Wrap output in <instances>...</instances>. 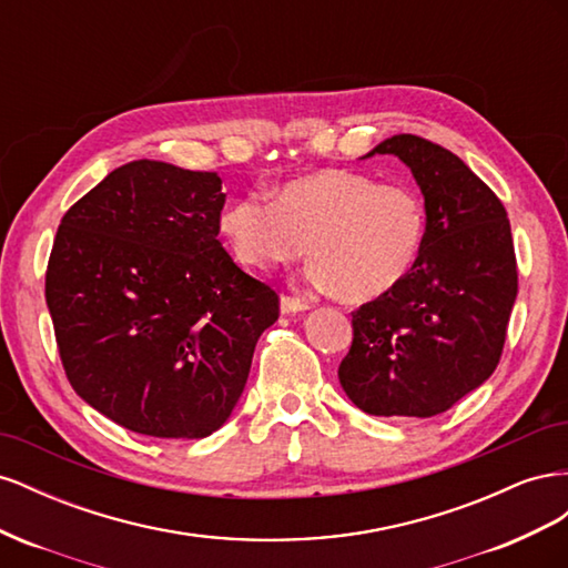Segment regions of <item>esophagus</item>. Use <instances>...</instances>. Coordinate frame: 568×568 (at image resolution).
<instances>
[{"label": "esophagus", "instance_id": "1", "mask_svg": "<svg viewBox=\"0 0 568 568\" xmlns=\"http://www.w3.org/2000/svg\"><path fill=\"white\" fill-rule=\"evenodd\" d=\"M280 305H282V313H286V315L311 311V301H303V298H296V296H282Z\"/></svg>", "mask_w": 568, "mask_h": 568}]
</instances>
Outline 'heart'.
<instances>
[{
    "instance_id": "b5f03b06",
    "label": "heart",
    "mask_w": 568,
    "mask_h": 568,
    "mask_svg": "<svg viewBox=\"0 0 568 568\" xmlns=\"http://www.w3.org/2000/svg\"><path fill=\"white\" fill-rule=\"evenodd\" d=\"M220 234L242 265L272 270L311 253L307 280L363 303L386 294L415 265L426 234L424 201L405 184H379L355 170L322 168L284 182L272 199H232Z\"/></svg>"
}]
</instances>
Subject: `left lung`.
<instances>
[{"label": "left lung", "instance_id": "obj_1", "mask_svg": "<svg viewBox=\"0 0 568 568\" xmlns=\"http://www.w3.org/2000/svg\"><path fill=\"white\" fill-rule=\"evenodd\" d=\"M374 153L409 168L426 234L405 280L353 313L338 382L367 415L434 417L500 363L517 301L511 227L503 201L453 151L393 134L363 159Z\"/></svg>", "mask_w": 568, "mask_h": 568}]
</instances>
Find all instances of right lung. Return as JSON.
<instances>
[{"label": "right lung", "instance_id": "right-lung-1", "mask_svg": "<svg viewBox=\"0 0 568 568\" xmlns=\"http://www.w3.org/2000/svg\"><path fill=\"white\" fill-rule=\"evenodd\" d=\"M217 173L163 161L115 168L61 220L47 307L80 398L153 438H205L248 379L277 322L274 291L217 239Z\"/></svg>", "mask_w": 568, "mask_h": 568}]
</instances>
